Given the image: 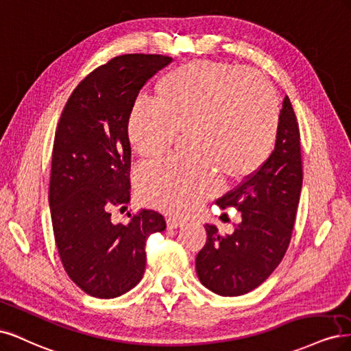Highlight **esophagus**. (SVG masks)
<instances>
[{
	"instance_id": "esophagus-1",
	"label": "esophagus",
	"mask_w": 351,
	"mask_h": 351,
	"mask_svg": "<svg viewBox=\"0 0 351 351\" xmlns=\"http://www.w3.org/2000/svg\"><path fill=\"white\" fill-rule=\"evenodd\" d=\"M166 224H167V229H178V228H182L184 226V221L182 220H178V219H173V217H169L166 219Z\"/></svg>"
}]
</instances>
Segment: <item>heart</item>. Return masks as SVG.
I'll return each instance as SVG.
<instances>
[{
  "instance_id": "1",
  "label": "heart",
  "mask_w": 351,
  "mask_h": 351,
  "mask_svg": "<svg viewBox=\"0 0 351 351\" xmlns=\"http://www.w3.org/2000/svg\"><path fill=\"white\" fill-rule=\"evenodd\" d=\"M280 105L263 75L226 62H188L166 73L154 100L138 99L128 138L145 159H159L185 132L191 156L141 166L135 188L144 204L188 216L220 189L214 169L229 180L254 175L277 138Z\"/></svg>"
}]
</instances>
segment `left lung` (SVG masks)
Masks as SVG:
<instances>
[{
    "label": "left lung",
    "mask_w": 351,
    "mask_h": 351,
    "mask_svg": "<svg viewBox=\"0 0 351 351\" xmlns=\"http://www.w3.org/2000/svg\"><path fill=\"white\" fill-rule=\"evenodd\" d=\"M302 180L299 123L286 96L273 153L254 175L216 201L221 208L239 210L242 221L224 236L206 224L207 242L195 259L202 286L220 296H241L263 285L289 247Z\"/></svg>",
    "instance_id": "left-lung-1"
}]
</instances>
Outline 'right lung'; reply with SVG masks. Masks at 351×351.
Here are the masks:
<instances>
[{
    "instance_id": "obj_1",
    "label": "right lung",
    "mask_w": 351,
    "mask_h": 351,
    "mask_svg": "<svg viewBox=\"0 0 351 351\" xmlns=\"http://www.w3.org/2000/svg\"><path fill=\"white\" fill-rule=\"evenodd\" d=\"M171 62L166 55L127 53L97 66L74 88L55 131L49 180L55 245L65 273L93 298H118L137 286L147 239L166 229L153 210L115 224L110 208L130 202V110L143 86Z\"/></svg>"
}]
</instances>
